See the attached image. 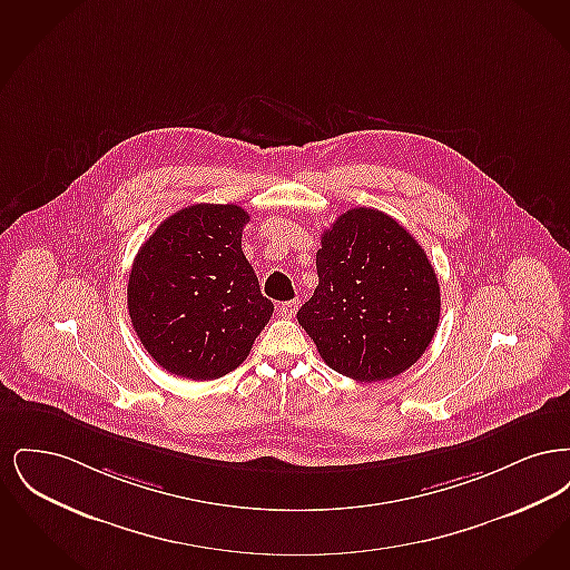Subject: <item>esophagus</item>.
<instances>
[{"label":"esophagus","mask_w":570,"mask_h":570,"mask_svg":"<svg viewBox=\"0 0 570 570\" xmlns=\"http://www.w3.org/2000/svg\"><path fill=\"white\" fill-rule=\"evenodd\" d=\"M297 298H293V301H284V303H279V305H277V314H279L282 318H293V316L297 314Z\"/></svg>","instance_id":"esophagus-1"}]
</instances>
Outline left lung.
<instances>
[{
	"instance_id": "8db88e82",
	"label": "left lung",
	"mask_w": 570,
	"mask_h": 570,
	"mask_svg": "<svg viewBox=\"0 0 570 570\" xmlns=\"http://www.w3.org/2000/svg\"><path fill=\"white\" fill-rule=\"evenodd\" d=\"M318 286L297 312L326 365L358 382L400 376L428 351L440 286L425 249L393 217L356 207L321 237Z\"/></svg>"
}]
</instances>
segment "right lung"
<instances>
[{"label":"right lung","mask_w":570,"mask_h":570,"mask_svg":"<svg viewBox=\"0 0 570 570\" xmlns=\"http://www.w3.org/2000/svg\"><path fill=\"white\" fill-rule=\"evenodd\" d=\"M249 222L237 205H190L140 245L128 312L151 358L179 379L214 380L239 367L269 323L273 303L242 249Z\"/></svg>","instance_id":"obj_1"}]
</instances>
